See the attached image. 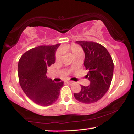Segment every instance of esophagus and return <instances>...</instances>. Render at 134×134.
Wrapping results in <instances>:
<instances>
[{
	"mask_svg": "<svg viewBox=\"0 0 134 134\" xmlns=\"http://www.w3.org/2000/svg\"><path fill=\"white\" fill-rule=\"evenodd\" d=\"M66 83H67V84H73L74 82H73V81H66Z\"/></svg>",
	"mask_w": 134,
	"mask_h": 134,
	"instance_id": "obj_1",
	"label": "esophagus"
}]
</instances>
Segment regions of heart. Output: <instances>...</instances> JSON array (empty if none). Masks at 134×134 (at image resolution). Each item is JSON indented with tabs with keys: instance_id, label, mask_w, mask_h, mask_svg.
Returning a JSON list of instances; mask_svg holds the SVG:
<instances>
[{
	"instance_id": "obj_1",
	"label": "heart",
	"mask_w": 134,
	"mask_h": 134,
	"mask_svg": "<svg viewBox=\"0 0 134 134\" xmlns=\"http://www.w3.org/2000/svg\"><path fill=\"white\" fill-rule=\"evenodd\" d=\"M61 51L62 52H69L71 53L74 58L78 56L79 55L83 54L82 49L81 48L80 46L76 44H72L70 45L65 46V47L61 48ZM61 58V53L60 52H57L55 54V60L57 61H59Z\"/></svg>"
}]
</instances>
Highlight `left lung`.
Listing matches in <instances>:
<instances>
[{
	"instance_id": "obj_1",
	"label": "left lung",
	"mask_w": 134,
	"mask_h": 134,
	"mask_svg": "<svg viewBox=\"0 0 134 134\" xmlns=\"http://www.w3.org/2000/svg\"><path fill=\"white\" fill-rule=\"evenodd\" d=\"M85 53L84 65L90 81L88 86H81V91L74 93L77 101L84 103H93L103 98L111 84L113 74V62L105 47L98 43L77 41Z\"/></svg>"
}]
</instances>
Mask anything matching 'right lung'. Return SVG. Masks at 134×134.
Masks as SVG:
<instances>
[{
	"instance_id": "obj_1",
	"label": "right lung",
	"mask_w": 134,
	"mask_h": 134,
	"mask_svg": "<svg viewBox=\"0 0 134 134\" xmlns=\"http://www.w3.org/2000/svg\"><path fill=\"white\" fill-rule=\"evenodd\" d=\"M60 44L41 45L21 56L18 63L20 86L29 98L38 105L47 107L57 100L64 82H55L46 76L47 68L55 61Z\"/></svg>"
}]
</instances>
